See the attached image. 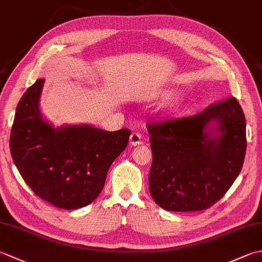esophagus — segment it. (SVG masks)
<instances>
[{"instance_id":"1","label":"esophagus","mask_w":262,"mask_h":262,"mask_svg":"<svg viewBox=\"0 0 262 262\" xmlns=\"http://www.w3.org/2000/svg\"><path fill=\"white\" fill-rule=\"evenodd\" d=\"M142 143V135L140 134V133L137 132H134L132 133V135L129 137V144L132 146H136V145H140V144Z\"/></svg>"}]
</instances>
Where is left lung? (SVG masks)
Listing matches in <instances>:
<instances>
[{
  "label": "left lung",
  "mask_w": 262,
  "mask_h": 262,
  "mask_svg": "<svg viewBox=\"0 0 262 262\" xmlns=\"http://www.w3.org/2000/svg\"><path fill=\"white\" fill-rule=\"evenodd\" d=\"M213 121L217 125L209 132ZM146 127L153 153L148 189L165 210L207 209L240 173L247 148L246 117L234 97L197 115L152 120Z\"/></svg>",
  "instance_id": "left-lung-1"
}]
</instances>
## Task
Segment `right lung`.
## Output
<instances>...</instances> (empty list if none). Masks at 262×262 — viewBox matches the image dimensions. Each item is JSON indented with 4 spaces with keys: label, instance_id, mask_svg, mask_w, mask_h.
<instances>
[{
    "label": "right lung",
    "instance_id": "obj_1",
    "mask_svg": "<svg viewBox=\"0 0 262 262\" xmlns=\"http://www.w3.org/2000/svg\"><path fill=\"white\" fill-rule=\"evenodd\" d=\"M43 82L37 80L18 103L11 155L37 196L58 208L84 207L101 192L110 165L126 148L130 130L107 132L89 125L55 129L39 111Z\"/></svg>",
    "mask_w": 262,
    "mask_h": 262
}]
</instances>
